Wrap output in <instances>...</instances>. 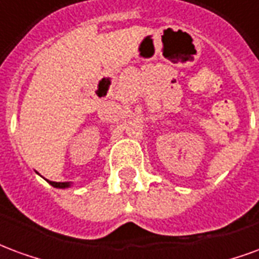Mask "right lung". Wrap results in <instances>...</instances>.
I'll use <instances>...</instances> for the list:
<instances>
[{"mask_svg": "<svg viewBox=\"0 0 259 259\" xmlns=\"http://www.w3.org/2000/svg\"><path fill=\"white\" fill-rule=\"evenodd\" d=\"M52 186L55 188H60V189H65V188H69L70 184L69 182H52V181H48Z\"/></svg>", "mask_w": 259, "mask_h": 259, "instance_id": "add662e5", "label": "right lung"}]
</instances>
